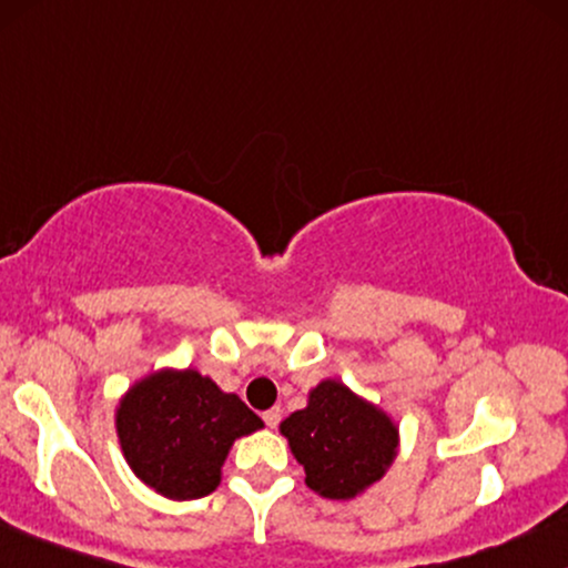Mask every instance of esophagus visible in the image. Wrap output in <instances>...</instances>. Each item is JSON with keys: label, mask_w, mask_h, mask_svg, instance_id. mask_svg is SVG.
I'll return each mask as SVG.
<instances>
[{"label": "esophagus", "mask_w": 568, "mask_h": 568, "mask_svg": "<svg viewBox=\"0 0 568 568\" xmlns=\"http://www.w3.org/2000/svg\"><path fill=\"white\" fill-rule=\"evenodd\" d=\"M262 418H264L266 426H270V428H275L277 423H280V418H283V409H280V407H272V409H266V413L262 415Z\"/></svg>", "instance_id": "esophagus-1"}]
</instances>
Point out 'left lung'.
I'll use <instances>...</instances> for the list:
<instances>
[{"label": "left lung", "mask_w": 568, "mask_h": 568, "mask_svg": "<svg viewBox=\"0 0 568 568\" xmlns=\"http://www.w3.org/2000/svg\"><path fill=\"white\" fill-rule=\"evenodd\" d=\"M280 434L304 466L306 487L327 500H354L384 479L399 453L392 415L338 378L320 381L306 407L280 423Z\"/></svg>", "instance_id": "left-lung-1"}]
</instances>
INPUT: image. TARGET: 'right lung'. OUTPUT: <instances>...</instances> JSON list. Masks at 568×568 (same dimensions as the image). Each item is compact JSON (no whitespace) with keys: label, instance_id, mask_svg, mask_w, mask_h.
<instances>
[{"label":"right lung","instance_id":"add662e5","mask_svg":"<svg viewBox=\"0 0 568 568\" xmlns=\"http://www.w3.org/2000/svg\"><path fill=\"white\" fill-rule=\"evenodd\" d=\"M264 428L241 396L193 367H161L134 381L115 407L129 468L169 500H197L222 481L232 444Z\"/></svg>","mask_w":568,"mask_h":568}]
</instances>
